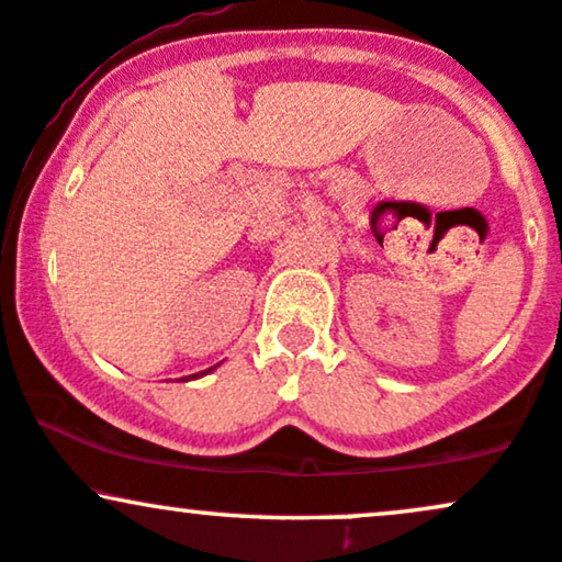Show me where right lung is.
<instances>
[{
    "mask_svg": "<svg viewBox=\"0 0 562 562\" xmlns=\"http://www.w3.org/2000/svg\"><path fill=\"white\" fill-rule=\"evenodd\" d=\"M192 378H200V372H198V375H192Z\"/></svg>",
    "mask_w": 562,
    "mask_h": 562,
    "instance_id": "1",
    "label": "right lung"
}]
</instances>
